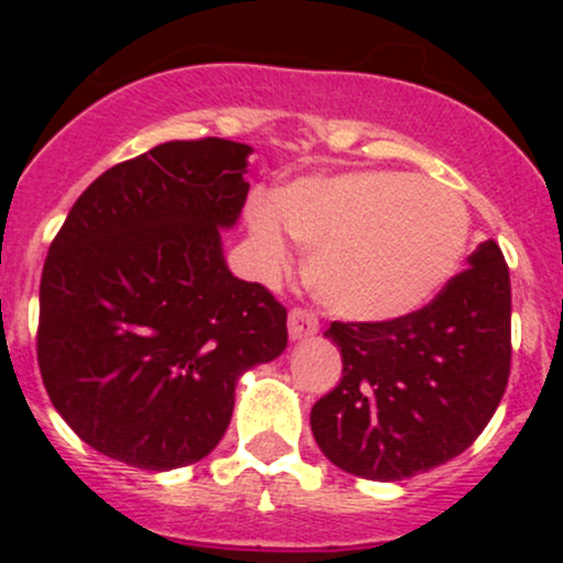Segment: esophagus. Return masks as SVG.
I'll use <instances>...</instances> for the list:
<instances>
[{"label": "esophagus", "mask_w": 563, "mask_h": 563, "mask_svg": "<svg viewBox=\"0 0 563 563\" xmlns=\"http://www.w3.org/2000/svg\"><path fill=\"white\" fill-rule=\"evenodd\" d=\"M318 332V318L308 310H291L288 313V338L291 340H310Z\"/></svg>", "instance_id": "1"}]
</instances>
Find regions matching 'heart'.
I'll return each mask as SVG.
<instances>
[{"instance_id":"heart-1","label":"heart","mask_w":563,"mask_h":563,"mask_svg":"<svg viewBox=\"0 0 563 563\" xmlns=\"http://www.w3.org/2000/svg\"><path fill=\"white\" fill-rule=\"evenodd\" d=\"M247 229L272 269L291 264V236L310 247V288L351 321L422 310L455 277L468 209L455 190L408 172L308 176L253 201Z\"/></svg>"}]
</instances>
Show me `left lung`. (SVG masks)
Here are the masks:
<instances>
[{
    "instance_id": "1",
    "label": "left lung",
    "mask_w": 563,
    "mask_h": 563,
    "mask_svg": "<svg viewBox=\"0 0 563 563\" xmlns=\"http://www.w3.org/2000/svg\"><path fill=\"white\" fill-rule=\"evenodd\" d=\"M512 288L493 240L428 308L323 332L343 378L310 411L318 450L362 479L397 482L468 450L501 402L512 360Z\"/></svg>"
}]
</instances>
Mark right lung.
Returning a JSON list of instances; mask_svg holds the SVG:
<instances>
[{
    "instance_id": "1",
    "label": "right lung",
    "mask_w": 563,
    "mask_h": 563,
    "mask_svg": "<svg viewBox=\"0 0 563 563\" xmlns=\"http://www.w3.org/2000/svg\"><path fill=\"white\" fill-rule=\"evenodd\" d=\"M253 146L166 141L100 174L51 242L37 362L59 417L92 450L146 471L223 439L236 382L288 345L286 308L234 277L223 236Z\"/></svg>"
}]
</instances>
